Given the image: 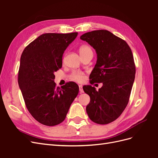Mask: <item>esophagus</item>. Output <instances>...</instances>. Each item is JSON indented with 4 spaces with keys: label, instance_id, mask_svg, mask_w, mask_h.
<instances>
[{
    "label": "esophagus",
    "instance_id": "34e87169",
    "mask_svg": "<svg viewBox=\"0 0 158 158\" xmlns=\"http://www.w3.org/2000/svg\"><path fill=\"white\" fill-rule=\"evenodd\" d=\"M79 90H80V93L82 94L84 92V90L82 89V85H79Z\"/></svg>",
    "mask_w": 158,
    "mask_h": 158
}]
</instances>
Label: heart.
Instances as JSON below:
<instances>
[{
    "instance_id": "heart-1",
    "label": "heart",
    "mask_w": 158,
    "mask_h": 158,
    "mask_svg": "<svg viewBox=\"0 0 158 158\" xmlns=\"http://www.w3.org/2000/svg\"><path fill=\"white\" fill-rule=\"evenodd\" d=\"M89 52H92L89 46L83 45L80 48V53L81 56H83ZM69 78L71 80L76 81V82H82L85 79V74L82 71L74 70L70 74Z\"/></svg>"
}]
</instances>
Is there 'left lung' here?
<instances>
[{
	"label": "left lung",
	"instance_id": "1",
	"mask_svg": "<svg viewBox=\"0 0 158 158\" xmlns=\"http://www.w3.org/2000/svg\"><path fill=\"white\" fill-rule=\"evenodd\" d=\"M80 39L97 52L90 83H103L98 91L92 85L83 87L90 97L86 112L93 122L106 125L116 120L128 103L136 73L132 52L125 40L107 30L85 33Z\"/></svg>",
	"mask_w": 158,
	"mask_h": 158
}]
</instances>
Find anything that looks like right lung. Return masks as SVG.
<instances>
[{"instance_id": "obj_1", "label": "right lung", "mask_w": 158, "mask_h": 158, "mask_svg": "<svg viewBox=\"0 0 158 158\" xmlns=\"http://www.w3.org/2000/svg\"><path fill=\"white\" fill-rule=\"evenodd\" d=\"M77 35V32L44 33L22 52L19 87L27 110L44 125L55 126L63 122L78 94L75 82H67L61 88L54 82V73L62 67L64 52Z\"/></svg>"}]
</instances>
